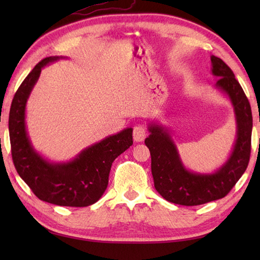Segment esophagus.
<instances>
[{
    "instance_id": "esophagus-1",
    "label": "esophagus",
    "mask_w": 260,
    "mask_h": 260,
    "mask_svg": "<svg viewBox=\"0 0 260 260\" xmlns=\"http://www.w3.org/2000/svg\"><path fill=\"white\" fill-rule=\"evenodd\" d=\"M146 137V129L142 125H137L133 129V139L135 142L140 143L145 140Z\"/></svg>"
}]
</instances>
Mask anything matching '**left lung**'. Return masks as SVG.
I'll use <instances>...</instances> for the list:
<instances>
[{
    "instance_id": "left-lung-1",
    "label": "left lung",
    "mask_w": 260,
    "mask_h": 260,
    "mask_svg": "<svg viewBox=\"0 0 260 260\" xmlns=\"http://www.w3.org/2000/svg\"><path fill=\"white\" fill-rule=\"evenodd\" d=\"M211 73L217 77L214 87L225 93L234 107L237 135L233 151L221 167L212 173L187 170L169 129L159 123L148 124L145 144L151 152L154 186L165 200L181 206H199L225 197L245 173L249 163L252 115L240 84L221 59L211 56Z\"/></svg>"
}]
</instances>
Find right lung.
<instances>
[{
  "mask_svg": "<svg viewBox=\"0 0 260 260\" xmlns=\"http://www.w3.org/2000/svg\"><path fill=\"white\" fill-rule=\"evenodd\" d=\"M63 57L41 60L16 90L9 116L11 152L16 172L42 201L62 207H88L108 185L114 159L133 144V128L107 136L82 150L69 162L48 161L33 148L26 132L25 107L45 66Z\"/></svg>",
  "mask_w": 260,
  "mask_h": 260,
  "instance_id": "1",
  "label": "right lung"
}]
</instances>
